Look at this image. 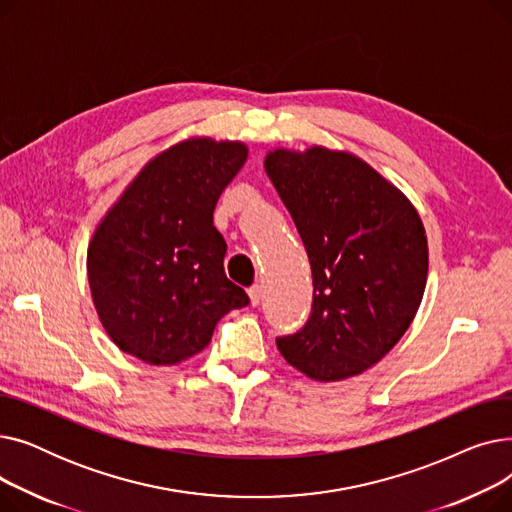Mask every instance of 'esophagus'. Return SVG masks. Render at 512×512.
<instances>
[{
  "mask_svg": "<svg viewBox=\"0 0 512 512\" xmlns=\"http://www.w3.org/2000/svg\"><path fill=\"white\" fill-rule=\"evenodd\" d=\"M249 297H251V305L257 307V305L261 303V297H263V288H261L259 284H253V286L249 288Z\"/></svg>",
  "mask_w": 512,
  "mask_h": 512,
  "instance_id": "obj_1",
  "label": "esophagus"
}]
</instances>
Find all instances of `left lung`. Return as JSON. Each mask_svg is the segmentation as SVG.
Returning <instances> with one entry per match:
<instances>
[{"mask_svg": "<svg viewBox=\"0 0 512 512\" xmlns=\"http://www.w3.org/2000/svg\"><path fill=\"white\" fill-rule=\"evenodd\" d=\"M265 170L313 274L309 319L276 344L313 380L351 378L390 351L419 309L427 282L423 224L405 195L348 153L278 149Z\"/></svg>", "mask_w": 512, "mask_h": 512, "instance_id": "obj_1", "label": "left lung"}]
</instances>
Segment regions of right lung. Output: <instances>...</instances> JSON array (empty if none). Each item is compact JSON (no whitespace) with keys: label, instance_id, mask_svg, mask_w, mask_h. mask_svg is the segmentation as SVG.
<instances>
[{"label":"right lung","instance_id":"add662e5","mask_svg":"<svg viewBox=\"0 0 512 512\" xmlns=\"http://www.w3.org/2000/svg\"><path fill=\"white\" fill-rule=\"evenodd\" d=\"M245 159L242 143L184 141L149 161L105 215L89 247V284L124 353L180 363L203 351L228 311L249 305L226 278V242L213 226Z\"/></svg>","mask_w":512,"mask_h":512}]
</instances>
